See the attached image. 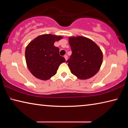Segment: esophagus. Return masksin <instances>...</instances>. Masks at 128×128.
<instances>
[{
	"mask_svg": "<svg viewBox=\"0 0 128 128\" xmlns=\"http://www.w3.org/2000/svg\"><path fill=\"white\" fill-rule=\"evenodd\" d=\"M64 58H65V59H66V60H67V59H68V56H67L66 55H64Z\"/></svg>",
	"mask_w": 128,
	"mask_h": 128,
	"instance_id": "1",
	"label": "esophagus"
}]
</instances>
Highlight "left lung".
<instances>
[{
	"instance_id": "left-lung-1",
	"label": "left lung",
	"mask_w": 128,
	"mask_h": 128,
	"mask_svg": "<svg viewBox=\"0 0 128 128\" xmlns=\"http://www.w3.org/2000/svg\"><path fill=\"white\" fill-rule=\"evenodd\" d=\"M69 43L72 52L66 62L71 73L81 80L94 76L102 63L100 48L92 40L81 36L69 37Z\"/></svg>"
}]
</instances>
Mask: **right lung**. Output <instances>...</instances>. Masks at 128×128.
Listing matches in <instances>:
<instances>
[{"mask_svg":"<svg viewBox=\"0 0 128 128\" xmlns=\"http://www.w3.org/2000/svg\"><path fill=\"white\" fill-rule=\"evenodd\" d=\"M62 36L43 34L30 42L25 50V59L28 68L34 77L47 80L57 73L59 66L66 62L59 55V48L54 43Z\"/></svg>","mask_w":128,"mask_h":128,"instance_id":"right-lung-1","label":"right lung"}]
</instances>
